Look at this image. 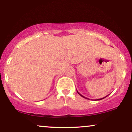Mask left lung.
I'll return each instance as SVG.
<instances>
[{"instance_id":"left-lung-1","label":"left lung","mask_w":132,"mask_h":132,"mask_svg":"<svg viewBox=\"0 0 132 132\" xmlns=\"http://www.w3.org/2000/svg\"><path fill=\"white\" fill-rule=\"evenodd\" d=\"M77 92H78V94H79V95H80V96H82V97H83V98H86V99H88V100H89V98H86V97H85V96H84L83 95H81L80 94V93H79L78 92V91H77ZM108 95H107L106 96H105V97H104V98H100V99H96V100H97V101H98V100H103V99H104V98H106V97H107V96H108Z\"/></svg>"}]
</instances>
